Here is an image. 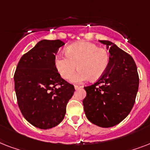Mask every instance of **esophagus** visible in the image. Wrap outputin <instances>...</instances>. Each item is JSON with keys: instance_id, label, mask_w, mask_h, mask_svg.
I'll use <instances>...</instances> for the list:
<instances>
[{"instance_id": "esophagus-1", "label": "esophagus", "mask_w": 150, "mask_h": 150, "mask_svg": "<svg viewBox=\"0 0 150 150\" xmlns=\"http://www.w3.org/2000/svg\"><path fill=\"white\" fill-rule=\"evenodd\" d=\"M82 86H78V85H75V89H79L80 88H82Z\"/></svg>"}]
</instances>
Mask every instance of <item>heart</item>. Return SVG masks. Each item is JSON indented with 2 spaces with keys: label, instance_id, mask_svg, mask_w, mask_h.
I'll use <instances>...</instances> for the list:
<instances>
[{
  "label": "heart",
  "instance_id": "heart-1",
  "mask_svg": "<svg viewBox=\"0 0 150 150\" xmlns=\"http://www.w3.org/2000/svg\"><path fill=\"white\" fill-rule=\"evenodd\" d=\"M65 56L55 57V67L64 79H70L76 69H79L71 79L74 82L88 79L96 80L107 71L110 64V54L107 49L95 43L79 42L68 46Z\"/></svg>",
  "mask_w": 150,
  "mask_h": 150
}]
</instances>
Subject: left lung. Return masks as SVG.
I'll use <instances>...</instances> for the list:
<instances>
[{
  "instance_id": "obj_1",
  "label": "left lung",
  "mask_w": 150,
  "mask_h": 150,
  "mask_svg": "<svg viewBox=\"0 0 150 150\" xmlns=\"http://www.w3.org/2000/svg\"><path fill=\"white\" fill-rule=\"evenodd\" d=\"M100 42L109 47V66L96 82L84 87L86 96L82 103L89 121L102 128H110L123 121L132 110L139 79L130 54L110 41Z\"/></svg>"
}]
</instances>
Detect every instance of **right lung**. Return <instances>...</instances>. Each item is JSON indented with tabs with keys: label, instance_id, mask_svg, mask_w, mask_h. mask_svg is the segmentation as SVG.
Wrapping results in <instances>:
<instances>
[{
	"label": "right lung",
	"instance_id": "1",
	"mask_svg": "<svg viewBox=\"0 0 150 150\" xmlns=\"http://www.w3.org/2000/svg\"><path fill=\"white\" fill-rule=\"evenodd\" d=\"M64 45L59 40L40 41L21 57L14 75L20 110L29 123L41 129L61 123L75 92L54 64L55 54Z\"/></svg>",
	"mask_w": 150,
	"mask_h": 150
}]
</instances>
